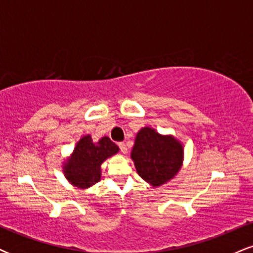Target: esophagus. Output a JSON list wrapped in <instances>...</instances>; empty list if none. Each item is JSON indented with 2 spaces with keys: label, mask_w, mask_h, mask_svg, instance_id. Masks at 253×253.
Instances as JSON below:
<instances>
[{
  "label": "esophagus",
  "mask_w": 253,
  "mask_h": 253,
  "mask_svg": "<svg viewBox=\"0 0 253 253\" xmlns=\"http://www.w3.org/2000/svg\"><path fill=\"white\" fill-rule=\"evenodd\" d=\"M118 145H119V147H120V151L124 153V155H125V153H127L126 144H125V143H119Z\"/></svg>",
  "instance_id": "obj_1"
}]
</instances>
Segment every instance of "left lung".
<instances>
[{
    "instance_id": "1",
    "label": "left lung",
    "mask_w": 253,
    "mask_h": 253,
    "mask_svg": "<svg viewBox=\"0 0 253 253\" xmlns=\"http://www.w3.org/2000/svg\"><path fill=\"white\" fill-rule=\"evenodd\" d=\"M139 176L152 187H159L173 178L181 169L183 147L171 135H161L144 127L135 136L130 153Z\"/></svg>"
}]
</instances>
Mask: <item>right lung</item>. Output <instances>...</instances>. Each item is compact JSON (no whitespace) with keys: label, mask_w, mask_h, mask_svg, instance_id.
Returning <instances> with one entry per match:
<instances>
[{"label":"right lung","mask_w":253,"mask_h":253,"mask_svg":"<svg viewBox=\"0 0 253 253\" xmlns=\"http://www.w3.org/2000/svg\"><path fill=\"white\" fill-rule=\"evenodd\" d=\"M118 151V145L108 136H103L96 144L90 135L83 136L75 147L71 158L64 164V175L75 187H91L100 181L101 164Z\"/></svg>","instance_id":"add662e5"}]
</instances>
